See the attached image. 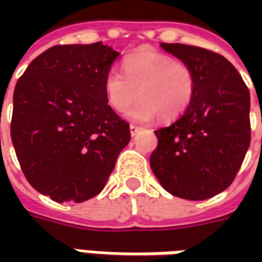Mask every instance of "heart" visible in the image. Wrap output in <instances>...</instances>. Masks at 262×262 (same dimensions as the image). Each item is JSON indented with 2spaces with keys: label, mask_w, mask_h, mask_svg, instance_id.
<instances>
[{
  "label": "heart",
  "mask_w": 262,
  "mask_h": 262,
  "mask_svg": "<svg viewBox=\"0 0 262 262\" xmlns=\"http://www.w3.org/2000/svg\"><path fill=\"white\" fill-rule=\"evenodd\" d=\"M141 61H143L144 67L151 68L155 73L163 76L165 78H169V80H172L175 83L184 81L185 68L176 59L160 55L155 51H146V52L141 54Z\"/></svg>",
  "instance_id": "obj_1"
}]
</instances>
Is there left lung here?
<instances>
[{
	"label": "left lung",
	"instance_id": "1",
	"mask_svg": "<svg viewBox=\"0 0 262 262\" xmlns=\"http://www.w3.org/2000/svg\"><path fill=\"white\" fill-rule=\"evenodd\" d=\"M118 56L102 42L54 46L15 84V155L29 184L56 203L100 194L129 143V126L107 105L106 83Z\"/></svg>",
	"mask_w": 262,
	"mask_h": 262
}]
</instances>
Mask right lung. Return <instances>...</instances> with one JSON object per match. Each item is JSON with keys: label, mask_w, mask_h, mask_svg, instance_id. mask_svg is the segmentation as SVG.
<instances>
[{"label": "right lung", "mask_w": 262, "mask_h": 262, "mask_svg": "<svg viewBox=\"0 0 262 262\" xmlns=\"http://www.w3.org/2000/svg\"><path fill=\"white\" fill-rule=\"evenodd\" d=\"M192 78L191 102L176 122L156 131L150 166L169 194L201 201L223 192L251 141L249 93L241 77L211 73L222 56L188 45L165 48Z\"/></svg>", "instance_id": "right-lung-1"}]
</instances>
